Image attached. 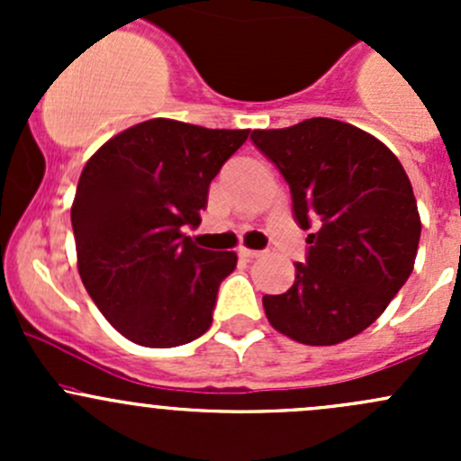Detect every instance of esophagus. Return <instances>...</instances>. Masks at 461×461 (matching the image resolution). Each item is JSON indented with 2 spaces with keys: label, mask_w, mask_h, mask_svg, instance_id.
<instances>
[{
  "label": "esophagus",
  "mask_w": 461,
  "mask_h": 461,
  "mask_svg": "<svg viewBox=\"0 0 461 461\" xmlns=\"http://www.w3.org/2000/svg\"><path fill=\"white\" fill-rule=\"evenodd\" d=\"M239 254H240V257H243V258H248V260L263 257V252H257V249H248V248H240Z\"/></svg>",
  "instance_id": "obj_1"
}]
</instances>
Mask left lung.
<instances>
[{"mask_svg":"<svg viewBox=\"0 0 461 461\" xmlns=\"http://www.w3.org/2000/svg\"><path fill=\"white\" fill-rule=\"evenodd\" d=\"M252 142L290 185L294 221L312 231L294 285L263 296L267 321L305 346L364 332L408 281L420 245L402 162L375 136L330 118L257 129Z\"/></svg>","mask_w":461,"mask_h":461,"instance_id":"left-lung-1","label":"left lung"}]
</instances>
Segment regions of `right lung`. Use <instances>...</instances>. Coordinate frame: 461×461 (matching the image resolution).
<instances>
[{
  "label": "right lung",
  "mask_w": 461,
  "mask_h": 461,
  "mask_svg": "<svg viewBox=\"0 0 461 461\" xmlns=\"http://www.w3.org/2000/svg\"><path fill=\"white\" fill-rule=\"evenodd\" d=\"M248 129H204L153 118L102 144L71 207L77 269L88 296L138 346L176 348L212 325L234 252L194 245L209 183Z\"/></svg>",
  "instance_id": "add662e5"
}]
</instances>
